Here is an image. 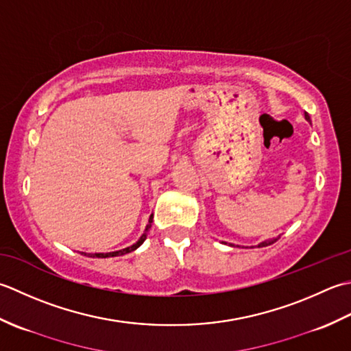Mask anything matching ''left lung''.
Returning a JSON list of instances; mask_svg holds the SVG:
<instances>
[{"label": "left lung", "mask_w": 351, "mask_h": 351, "mask_svg": "<svg viewBox=\"0 0 351 351\" xmlns=\"http://www.w3.org/2000/svg\"><path fill=\"white\" fill-rule=\"evenodd\" d=\"M304 118L307 119V121H311V118H309V115H307V112H304ZM276 242V239L274 241H268V242H262V244H259L257 247H267V245H271V244H274Z\"/></svg>", "instance_id": "obj_1"}]
</instances>
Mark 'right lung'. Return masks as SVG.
<instances>
[{
    "label": "right lung",
    "instance_id": "1",
    "mask_svg": "<svg viewBox=\"0 0 351 351\" xmlns=\"http://www.w3.org/2000/svg\"><path fill=\"white\" fill-rule=\"evenodd\" d=\"M152 223H153V217H149V219H148V226H147V228H145V233L141 236V239L136 242V244H133L132 247H127V248H124V250H119V252H113V253H95V254H90V257H115V256H123V254H125V253H130V252H133V250H136L138 248L142 242H144L145 239H147V233H148V230H149V227H152Z\"/></svg>",
    "mask_w": 351,
    "mask_h": 351
}]
</instances>
